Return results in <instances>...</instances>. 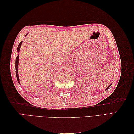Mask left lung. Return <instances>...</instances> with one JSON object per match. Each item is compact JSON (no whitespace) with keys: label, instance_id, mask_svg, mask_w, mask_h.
<instances>
[{"label":"left lung","instance_id":"1","mask_svg":"<svg viewBox=\"0 0 134 134\" xmlns=\"http://www.w3.org/2000/svg\"><path fill=\"white\" fill-rule=\"evenodd\" d=\"M111 84H112V83H111V84H110V85H109V86H108V87H107V88L106 89V90H105V91H107V90H108V89L109 87H110V86H111Z\"/></svg>","mask_w":134,"mask_h":134}]
</instances>
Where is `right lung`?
Wrapping results in <instances>:
<instances>
[{"instance_id":"right-lung-1","label":"right lung","mask_w":134,"mask_h":134,"mask_svg":"<svg viewBox=\"0 0 134 134\" xmlns=\"http://www.w3.org/2000/svg\"><path fill=\"white\" fill-rule=\"evenodd\" d=\"M28 34H27L26 35V36ZM23 41H21V42L19 43V45L18 46V48H17V52L18 53V55L17 56V58H16L15 59V74H16V76H17V80L18 82L19 83V84L21 85V83H20V81H19V75H18V64H19V51H20V49H21V45H22V43Z\"/></svg>"}]
</instances>
